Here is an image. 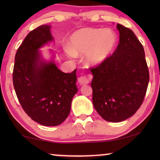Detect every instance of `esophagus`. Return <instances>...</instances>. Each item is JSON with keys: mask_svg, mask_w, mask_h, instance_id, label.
<instances>
[{"mask_svg": "<svg viewBox=\"0 0 160 160\" xmlns=\"http://www.w3.org/2000/svg\"><path fill=\"white\" fill-rule=\"evenodd\" d=\"M78 82H79L80 85H85L90 82V80H89L88 78H87L86 76H81L79 78V79H78Z\"/></svg>", "mask_w": 160, "mask_h": 160, "instance_id": "esophagus-1", "label": "esophagus"}]
</instances>
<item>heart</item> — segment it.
Masks as SVG:
<instances>
[{
  "label": "heart",
  "mask_w": 160,
  "mask_h": 160,
  "mask_svg": "<svg viewBox=\"0 0 160 160\" xmlns=\"http://www.w3.org/2000/svg\"><path fill=\"white\" fill-rule=\"evenodd\" d=\"M116 44L117 36L112 29L85 28L71 35L66 51L71 57L86 53V63L97 66L109 57Z\"/></svg>",
  "instance_id": "obj_1"
}]
</instances>
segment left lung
<instances>
[{"instance_id": "obj_1", "label": "left lung", "mask_w": 160, "mask_h": 160, "mask_svg": "<svg viewBox=\"0 0 160 160\" xmlns=\"http://www.w3.org/2000/svg\"><path fill=\"white\" fill-rule=\"evenodd\" d=\"M119 43L104 63L91 68L94 109L111 122L131 117L142 104L149 70L144 48L131 29L118 24Z\"/></svg>"}]
</instances>
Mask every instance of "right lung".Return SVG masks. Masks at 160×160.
<instances>
[{"label": "right lung", "instance_id": "right-lung-1", "mask_svg": "<svg viewBox=\"0 0 160 160\" xmlns=\"http://www.w3.org/2000/svg\"><path fill=\"white\" fill-rule=\"evenodd\" d=\"M49 25L31 31L15 57L12 81L22 109L32 120L56 126L66 120L76 92V69L70 73L59 70L53 61L41 60L39 48L53 40Z\"/></svg>", "mask_w": 160, "mask_h": 160}]
</instances>
